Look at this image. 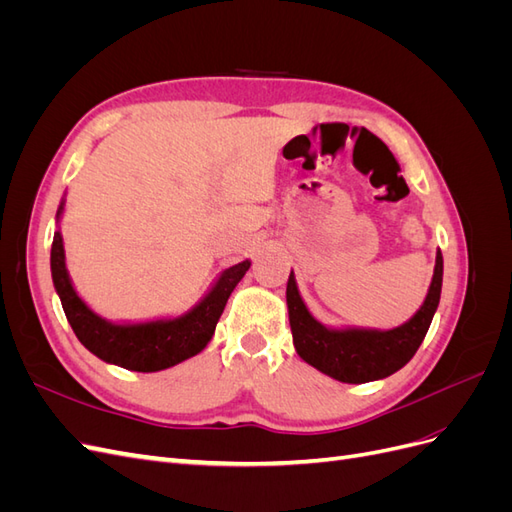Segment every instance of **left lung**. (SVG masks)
<instances>
[{"mask_svg":"<svg viewBox=\"0 0 512 512\" xmlns=\"http://www.w3.org/2000/svg\"><path fill=\"white\" fill-rule=\"evenodd\" d=\"M444 260L436 252V267L423 305L416 314L395 329L367 327H327L309 312L294 273L286 284L288 320L292 344L301 359L339 382L363 384L382 380L404 367L429 331L442 292Z\"/></svg>","mask_w":512,"mask_h":512,"instance_id":"left-lung-1","label":"left lung"}]
</instances>
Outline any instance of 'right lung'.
<instances>
[{
    "mask_svg": "<svg viewBox=\"0 0 512 512\" xmlns=\"http://www.w3.org/2000/svg\"><path fill=\"white\" fill-rule=\"evenodd\" d=\"M66 196L57 207L51 247V275L57 297L64 307L66 318L79 342L96 354L100 361L130 371H162L175 367L203 352L211 342L230 292L243 280L250 269V258L224 269L200 301L181 316H164L153 320H108L96 314L76 292L66 267L64 237H61V215H64Z\"/></svg>",
    "mask_w": 512,
    "mask_h": 512,
    "instance_id": "add662e5",
    "label": "right lung"
}]
</instances>
